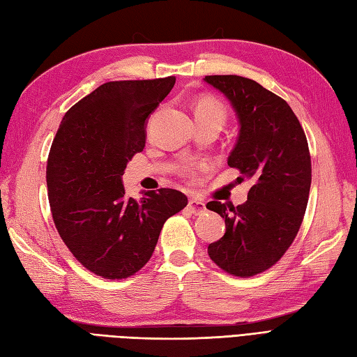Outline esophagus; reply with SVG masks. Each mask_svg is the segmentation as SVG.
<instances>
[{
    "label": "esophagus",
    "instance_id": "esophagus-1",
    "mask_svg": "<svg viewBox=\"0 0 357 357\" xmlns=\"http://www.w3.org/2000/svg\"><path fill=\"white\" fill-rule=\"evenodd\" d=\"M188 209L191 211V213H194V215H202V213H204V211H206V206L202 200L192 199L188 203Z\"/></svg>",
    "mask_w": 357,
    "mask_h": 357
}]
</instances>
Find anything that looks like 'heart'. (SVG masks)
<instances>
[{
    "label": "heart",
    "mask_w": 357,
    "mask_h": 357,
    "mask_svg": "<svg viewBox=\"0 0 357 357\" xmlns=\"http://www.w3.org/2000/svg\"><path fill=\"white\" fill-rule=\"evenodd\" d=\"M195 117L200 119H218V121L225 122L226 119V108L220 100L213 98H203L199 100L195 107Z\"/></svg>",
    "instance_id": "obj_1"
}]
</instances>
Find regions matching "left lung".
<instances>
[{
	"mask_svg": "<svg viewBox=\"0 0 357 357\" xmlns=\"http://www.w3.org/2000/svg\"><path fill=\"white\" fill-rule=\"evenodd\" d=\"M204 82L225 94L238 119L227 165L253 181L248 202L236 208L217 200L206 204L226 223L208 253L227 273L253 276L286 253L303 223L312 185L308 144L287 102L263 85L236 75L206 76Z\"/></svg>",
	"mask_w": 357,
	"mask_h": 357,
	"instance_id": "8db88e82",
	"label": "left lung"
}]
</instances>
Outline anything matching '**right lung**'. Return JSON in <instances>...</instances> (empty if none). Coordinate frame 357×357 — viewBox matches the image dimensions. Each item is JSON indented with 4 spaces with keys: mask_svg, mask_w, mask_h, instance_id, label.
I'll return each mask as SVG.
<instances>
[{
    "mask_svg": "<svg viewBox=\"0 0 357 357\" xmlns=\"http://www.w3.org/2000/svg\"><path fill=\"white\" fill-rule=\"evenodd\" d=\"M176 77L114 81L98 86L62 117L47 162L54 226L75 258L107 280L139 272L165 221L188 204L176 189L125 197L122 176L144 151L148 117Z\"/></svg>",
    "mask_w": 357,
    "mask_h": 357,
    "instance_id": "add662e5",
    "label": "right lung"
}]
</instances>
